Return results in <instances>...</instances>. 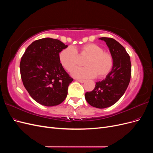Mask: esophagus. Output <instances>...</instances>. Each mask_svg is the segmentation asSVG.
<instances>
[{"mask_svg":"<svg viewBox=\"0 0 153 153\" xmlns=\"http://www.w3.org/2000/svg\"><path fill=\"white\" fill-rule=\"evenodd\" d=\"M77 81L80 82V83H84V82H85V80H82V79H77Z\"/></svg>","mask_w":153,"mask_h":153,"instance_id":"obj_1","label":"esophagus"}]
</instances>
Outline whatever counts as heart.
<instances>
[{
  "mask_svg": "<svg viewBox=\"0 0 153 153\" xmlns=\"http://www.w3.org/2000/svg\"><path fill=\"white\" fill-rule=\"evenodd\" d=\"M86 57L84 61V67H78L73 69L71 75L78 78H105L108 75L114 66V59L112 54L103 51V48L95 43H87L81 46L78 50L73 47L63 49L59 55L61 66L71 71L78 62V55Z\"/></svg>",
  "mask_w": 153,
  "mask_h": 153,
  "instance_id": "heart-1",
  "label": "heart"
}]
</instances>
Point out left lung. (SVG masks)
I'll return each mask as SVG.
<instances>
[{"instance_id":"1","label":"left lung","mask_w":153,"mask_h":153,"mask_svg":"<svg viewBox=\"0 0 153 153\" xmlns=\"http://www.w3.org/2000/svg\"><path fill=\"white\" fill-rule=\"evenodd\" d=\"M108 46L114 59L112 70L102 81L97 82L93 91L87 92V102L94 107L105 108L113 105L121 98L131 78L130 57L125 48L111 38H100Z\"/></svg>"}]
</instances>
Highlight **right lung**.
Masks as SVG:
<instances>
[{
	"instance_id": "obj_1",
	"label": "right lung",
	"mask_w": 153,
	"mask_h": 153,
	"mask_svg": "<svg viewBox=\"0 0 153 153\" xmlns=\"http://www.w3.org/2000/svg\"><path fill=\"white\" fill-rule=\"evenodd\" d=\"M67 47L56 39H40L27 47L21 59L23 84L32 99L41 105L56 106L66 98L73 79L61 66L59 55Z\"/></svg>"
}]
</instances>
